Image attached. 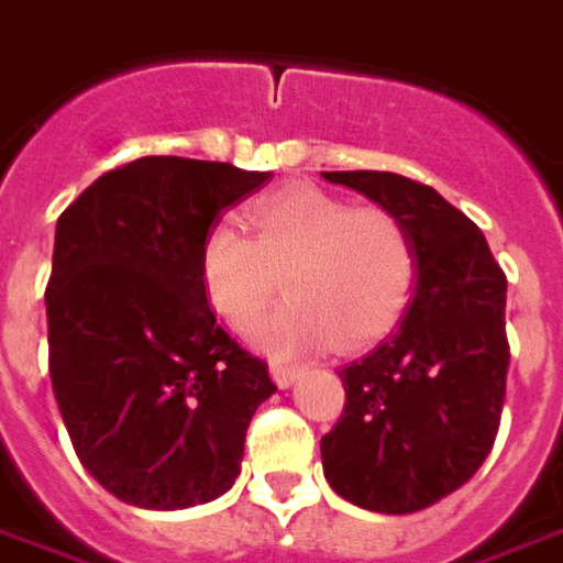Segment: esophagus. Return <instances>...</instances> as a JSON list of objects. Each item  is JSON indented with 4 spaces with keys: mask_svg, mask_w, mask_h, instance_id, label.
Here are the masks:
<instances>
[{
    "mask_svg": "<svg viewBox=\"0 0 563 563\" xmlns=\"http://www.w3.org/2000/svg\"><path fill=\"white\" fill-rule=\"evenodd\" d=\"M271 377H274V383H277L280 389H286V386H292L295 383L298 371H295L292 365H286V362H271Z\"/></svg>",
    "mask_w": 563,
    "mask_h": 563,
    "instance_id": "esophagus-1",
    "label": "esophagus"
}]
</instances>
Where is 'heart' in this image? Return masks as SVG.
<instances>
[{
    "mask_svg": "<svg viewBox=\"0 0 563 563\" xmlns=\"http://www.w3.org/2000/svg\"><path fill=\"white\" fill-rule=\"evenodd\" d=\"M246 238L217 222L198 271L210 307L244 329L277 298L292 295L250 338L286 355L322 341L362 350L395 329L416 280L413 238L398 213L353 208L319 186H286L246 208Z\"/></svg>",
    "mask_w": 563,
    "mask_h": 563,
    "instance_id": "heart-1",
    "label": "heart"
}]
</instances>
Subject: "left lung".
Masks as SVG:
<instances>
[{
	"label": "left lung",
	"mask_w": 563,
	"mask_h": 563,
	"mask_svg": "<svg viewBox=\"0 0 563 563\" xmlns=\"http://www.w3.org/2000/svg\"><path fill=\"white\" fill-rule=\"evenodd\" d=\"M398 213L416 250L401 325L343 367L346 404L322 437V471L350 504L404 516L479 471L507 398V274L485 234L431 186L391 172H325Z\"/></svg>",
	"instance_id": "1"
}]
</instances>
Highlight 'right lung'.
Returning a JSON list of instances; mask_svg holds the SVG:
<instances>
[{"mask_svg":"<svg viewBox=\"0 0 563 563\" xmlns=\"http://www.w3.org/2000/svg\"><path fill=\"white\" fill-rule=\"evenodd\" d=\"M268 177L141 156L56 222L51 383L80 464L123 504L180 509L229 492L250 419L277 391L268 365L217 322L198 271L217 217Z\"/></svg>","mask_w":563,"mask_h":563,"instance_id":"1","label":"right lung"}]
</instances>
